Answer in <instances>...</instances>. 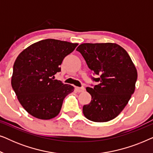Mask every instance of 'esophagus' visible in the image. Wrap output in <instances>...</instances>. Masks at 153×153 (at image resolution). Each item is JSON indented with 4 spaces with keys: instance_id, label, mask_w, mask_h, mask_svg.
Listing matches in <instances>:
<instances>
[{
    "instance_id": "1",
    "label": "esophagus",
    "mask_w": 153,
    "mask_h": 153,
    "mask_svg": "<svg viewBox=\"0 0 153 153\" xmlns=\"http://www.w3.org/2000/svg\"><path fill=\"white\" fill-rule=\"evenodd\" d=\"M76 91L79 93H81V92H83L85 91V88L84 87H76L75 88Z\"/></svg>"
}]
</instances>
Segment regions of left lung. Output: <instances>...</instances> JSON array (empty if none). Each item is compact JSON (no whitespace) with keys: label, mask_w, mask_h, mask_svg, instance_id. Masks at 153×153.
<instances>
[{"label":"left lung","mask_w":153,"mask_h":153,"mask_svg":"<svg viewBox=\"0 0 153 153\" xmlns=\"http://www.w3.org/2000/svg\"><path fill=\"white\" fill-rule=\"evenodd\" d=\"M76 51L98 76L92 79L99 82L86 88L92 100L83 106V115L93 122L113 120L124 109L135 90L137 71L130 56L115 43H83Z\"/></svg>","instance_id":"8db88e82"}]
</instances>
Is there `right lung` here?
<instances>
[{"label":"right lung","instance_id":"obj_1","mask_svg":"<svg viewBox=\"0 0 153 153\" xmlns=\"http://www.w3.org/2000/svg\"><path fill=\"white\" fill-rule=\"evenodd\" d=\"M77 43L54 39L35 42L21 52L14 62L12 87L25 110L35 118L49 120L58 116L71 85L54 79L64 58Z\"/></svg>","mask_w":153,"mask_h":153}]
</instances>
